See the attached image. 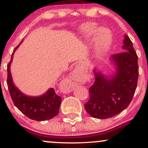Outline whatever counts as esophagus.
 I'll list each match as a JSON object with an SVG mask.
<instances>
[{"label": "esophagus", "instance_id": "obj_1", "mask_svg": "<svg viewBox=\"0 0 148 148\" xmlns=\"http://www.w3.org/2000/svg\"><path fill=\"white\" fill-rule=\"evenodd\" d=\"M67 90H69V91L72 90V86H71L69 84L67 85Z\"/></svg>", "mask_w": 148, "mask_h": 148}]
</instances>
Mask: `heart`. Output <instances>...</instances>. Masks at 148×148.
<instances>
[{"instance_id":"heart-1","label":"heart","mask_w":148,"mask_h":148,"mask_svg":"<svg viewBox=\"0 0 148 148\" xmlns=\"http://www.w3.org/2000/svg\"><path fill=\"white\" fill-rule=\"evenodd\" d=\"M86 30L90 36L95 35L98 32L97 26L94 23L88 24L86 27ZM98 38H99V50H103L109 45L111 41V35L107 30H100L98 33Z\"/></svg>"}]
</instances>
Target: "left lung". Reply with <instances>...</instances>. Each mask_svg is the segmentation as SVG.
<instances>
[{"label": "left lung", "instance_id": "obj_1", "mask_svg": "<svg viewBox=\"0 0 148 148\" xmlns=\"http://www.w3.org/2000/svg\"><path fill=\"white\" fill-rule=\"evenodd\" d=\"M123 43L125 51L111 56L117 67L114 76L106 77L94 71L95 82L90 87L89 99L84 105L93 118L115 116L127 108L133 99L138 78V56L127 35Z\"/></svg>", "mask_w": 148, "mask_h": 148}]
</instances>
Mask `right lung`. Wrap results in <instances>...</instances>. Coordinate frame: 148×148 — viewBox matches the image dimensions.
Listing matches in <instances>:
<instances>
[{
    "instance_id": "obj_1",
    "label": "right lung",
    "mask_w": 148,
    "mask_h": 148,
    "mask_svg": "<svg viewBox=\"0 0 148 148\" xmlns=\"http://www.w3.org/2000/svg\"><path fill=\"white\" fill-rule=\"evenodd\" d=\"M20 44L13 51L11 60L8 64L7 84L10 96L16 108L28 118L36 121L50 120L56 116L59 113L61 103V97L56 94L53 88H50L42 96L29 97L22 93L13 84L10 67L12 61L14 52Z\"/></svg>"
}]
</instances>
